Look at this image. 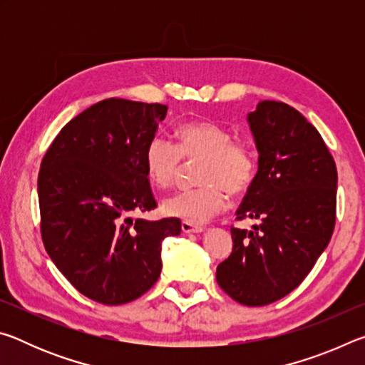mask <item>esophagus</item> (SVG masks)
<instances>
[{
    "label": "esophagus",
    "instance_id": "esophagus-1",
    "mask_svg": "<svg viewBox=\"0 0 365 365\" xmlns=\"http://www.w3.org/2000/svg\"><path fill=\"white\" fill-rule=\"evenodd\" d=\"M182 230L185 233H201V232H205V227L190 224V222H182Z\"/></svg>",
    "mask_w": 365,
    "mask_h": 365
}]
</instances>
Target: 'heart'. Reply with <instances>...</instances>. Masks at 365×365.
<instances>
[{"instance_id": "heart-1", "label": "heart", "mask_w": 365, "mask_h": 365, "mask_svg": "<svg viewBox=\"0 0 365 365\" xmlns=\"http://www.w3.org/2000/svg\"><path fill=\"white\" fill-rule=\"evenodd\" d=\"M177 145L164 137H153L143 160L151 183L165 188L175 182L182 159H202L197 185L165 197L163 211L169 217L200 225L227 205V191L242 195L256 177L257 159L245 141H235L232 132L207 120L185 122L177 128Z\"/></svg>"}]
</instances>
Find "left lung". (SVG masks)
<instances>
[{
	"instance_id": "obj_1",
	"label": "left lung",
	"mask_w": 365,
	"mask_h": 365,
	"mask_svg": "<svg viewBox=\"0 0 365 365\" xmlns=\"http://www.w3.org/2000/svg\"><path fill=\"white\" fill-rule=\"evenodd\" d=\"M257 174L232 227L233 250L217 265L219 287L240 304L265 306L292 293L329 245L336 217L338 174L317 128L282 101L248 114Z\"/></svg>"
}]
</instances>
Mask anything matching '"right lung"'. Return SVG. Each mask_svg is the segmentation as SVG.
<instances>
[{"instance_id": "1", "label": "right lung", "mask_w": 365, "mask_h": 365, "mask_svg": "<svg viewBox=\"0 0 365 365\" xmlns=\"http://www.w3.org/2000/svg\"><path fill=\"white\" fill-rule=\"evenodd\" d=\"M164 104L109 98L63 127L41 160V238L63 275L86 298L119 306L145 294L163 269L165 237L182 222L133 220L156 207L145 148Z\"/></svg>"}]
</instances>
